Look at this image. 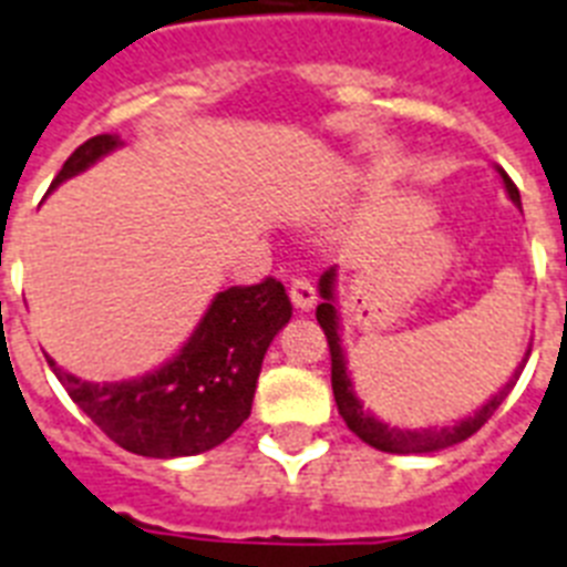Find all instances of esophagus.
I'll return each instance as SVG.
<instances>
[{
    "label": "esophagus",
    "instance_id": "obj_1",
    "mask_svg": "<svg viewBox=\"0 0 567 567\" xmlns=\"http://www.w3.org/2000/svg\"><path fill=\"white\" fill-rule=\"evenodd\" d=\"M288 293H291V302L299 311H308V308L317 306V291L308 276H293L291 285H288Z\"/></svg>",
    "mask_w": 567,
    "mask_h": 567
}]
</instances>
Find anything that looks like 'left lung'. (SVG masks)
Listing matches in <instances>:
<instances>
[{
    "mask_svg": "<svg viewBox=\"0 0 567 567\" xmlns=\"http://www.w3.org/2000/svg\"><path fill=\"white\" fill-rule=\"evenodd\" d=\"M504 177V186H507L509 197H513L515 206H522V197H518V188H515L513 179L501 172ZM320 297L323 302L317 306V323L323 329L326 340H329V355H331V390H334V402H338V411L347 422V427L355 436H361L363 443L372 445V449L388 451V454H427V451L449 449V445H457L463 440H468L472 434H477L483 427V422H489V416L501 408V402L507 399L509 390L515 388V381L522 375V367L515 370L513 379L504 384V390L492 395L489 402L483 404L475 416L463 419L457 425L449 427H427V431H402V427H390L384 422H379L375 416L363 411V404L358 402L355 393H352V381L347 375V361H343V349H340V334H338V311H334V270H326L320 276ZM527 358H530V349H527Z\"/></svg>",
    "mask_w": 567,
    "mask_h": 567,
    "instance_id": "left-lung-1",
    "label": "left lung"
}]
</instances>
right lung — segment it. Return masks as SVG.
I'll use <instances>...</instances> for the list:
<instances>
[{"mask_svg":"<svg viewBox=\"0 0 567 567\" xmlns=\"http://www.w3.org/2000/svg\"><path fill=\"white\" fill-rule=\"evenodd\" d=\"M116 145V133H99L78 145L52 188ZM291 311L285 285L268 276L259 285L220 291L179 355L145 379L92 384L63 372L52 358L49 367L69 399L124 451L159 460L192 457L224 443L250 416L261 358Z\"/></svg>","mask_w":567,"mask_h":567,"instance_id":"add662e5","label":"right lung"}]
</instances>
